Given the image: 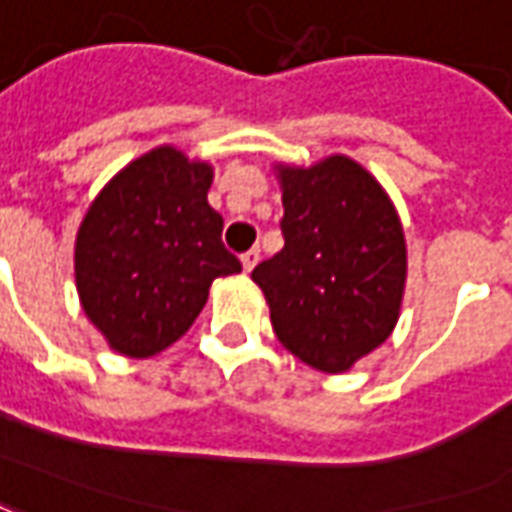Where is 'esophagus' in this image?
Segmentation results:
<instances>
[{
	"mask_svg": "<svg viewBox=\"0 0 512 512\" xmlns=\"http://www.w3.org/2000/svg\"><path fill=\"white\" fill-rule=\"evenodd\" d=\"M257 260H260V252H257V249H249V252H244V255H241L244 271H252V268L257 266Z\"/></svg>",
	"mask_w": 512,
	"mask_h": 512,
	"instance_id": "34e87169",
	"label": "esophagus"
}]
</instances>
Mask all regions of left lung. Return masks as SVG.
I'll return each instance as SVG.
<instances>
[{"label": "left lung", "mask_w": 512, "mask_h": 512, "mask_svg": "<svg viewBox=\"0 0 512 512\" xmlns=\"http://www.w3.org/2000/svg\"><path fill=\"white\" fill-rule=\"evenodd\" d=\"M282 252L252 271L277 340L304 365L343 373L392 334L406 241L378 180L345 156L279 167Z\"/></svg>", "instance_id": "1"}]
</instances>
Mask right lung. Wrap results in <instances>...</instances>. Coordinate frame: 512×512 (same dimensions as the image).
Returning a JSON list of instances; mask_svg holds the SVG:
<instances>
[{"mask_svg":"<svg viewBox=\"0 0 512 512\" xmlns=\"http://www.w3.org/2000/svg\"><path fill=\"white\" fill-rule=\"evenodd\" d=\"M213 169L175 147L131 161L95 197L76 235L87 318L123 356L145 359L189 332L216 277L241 260L208 205Z\"/></svg>","mask_w":512,"mask_h":512,"instance_id":"right-lung-1","label":"right lung"}]
</instances>
